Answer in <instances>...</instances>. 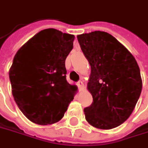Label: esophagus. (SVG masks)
<instances>
[{"label": "esophagus", "instance_id": "1", "mask_svg": "<svg viewBox=\"0 0 148 148\" xmlns=\"http://www.w3.org/2000/svg\"><path fill=\"white\" fill-rule=\"evenodd\" d=\"M76 86H78V88H79V90H82V89H84V84H83V82L81 81H79L77 83H76Z\"/></svg>", "mask_w": 148, "mask_h": 148}]
</instances>
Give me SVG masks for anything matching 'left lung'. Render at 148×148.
Segmentation results:
<instances>
[{
  "instance_id": "left-lung-1",
  "label": "left lung",
  "mask_w": 148,
  "mask_h": 148,
  "mask_svg": "<svg viewBox=\"0 0 148 148\" xmlns=\"http://www.w3.org/2000/svg\"><path fill=\"white\" fill-rule=\"evenodd\" d=\"M77 39L91 67L87 88L93 103L84 109L86 121L101 130L117 127L130 117L141 94L138 65L108 32L95 31L78 35Z\"/></svg>"
}]
</instances>
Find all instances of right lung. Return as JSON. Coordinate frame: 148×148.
Segmentation results:
<instances>
[{"mask_svg": "<svg viewBox=\"0 0 148 148\" xmlns=\"http://www.w3.org/2000/svg\"><path fill=\"white\" fill-rule=\"evenodd\" d=\"M74 35L48 28L40 31L15 54L9 76L18 108L38 125L58 122L73 99L76 86L67 81L65 60Z\"/></svg>", "mask_w": 148, "mask_h": 148, "instance_id": "obj_1", "label": "right lung"}]
</instances>
